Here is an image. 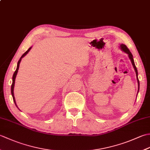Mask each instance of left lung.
<instances>
[{
	"mask_svg": "<svg viewBox=\"0 0 150 150\" xmlns=\"http://www.w3.org/2000/svg\"><path fill=\"white\" fill-rule=\"evenodd\" d=\"M119 47L120 48V50L122 51V52H124V53H126L128 54L129 58L130 60H131L132 64V65L133 66V68H134L135 71L137 80V82H138V91H137V95H138L139 91V79H138V71H137V68H136L134 60H133V55H132V53L130 52V51L129 50V49L128 48V47H127V46L125 45V44H120V47Z\"/></svg>",
	"mask_w": 150,
	"mask_h": 150,
	"instance_id": "obj_1",
	"label": "left lung"
}]
</instances>
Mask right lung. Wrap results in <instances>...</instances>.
<instances>
[{"mask_svg":"<svg viewBox=\"0 0 150 150\" xmlns=\"http://www.w3.org/2000/svg\"><path fill=\"white\" fill-rule=\"evenodd\" d=\"M31 47H30L29 49H28L26 52H25L23 55H22V56H21V57L20 58V59H19V60L18 61V63H17V69H16V70H15V71L14 72V73H13V78H12V79H13V82H12V84H11V95H12V97H13V101H14V103H15V106L17 107V108L19 110V108H18V106H17V104H16V101H15V97H14V91H13V90H14V86H15V78H16V77H17V73H18V68H19V65H20V63H21V60H22V59L23 58V57L26 55H27V53L30 52V50L31 49Z\"/></svg>","mask_w":150,"mask_h":150,"instance_id":"add662e5","label":"right lung"}]
</instances>
